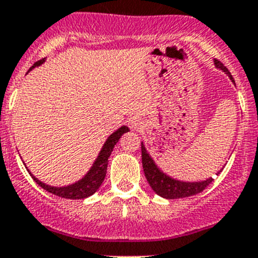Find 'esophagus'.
Segmentation results:
<instances>
[{
  "label": "esophagus",
  "mask_w": 258,
  "mask_h": 258,
  "mask_svg": "<svg viewBox=\"0 0 258 258\" xmlns=\"http://www.w3.org/2000/svg\"><path fill=\"white\" fill-rule=\"evenodd\" d=\"M128 124H130V127H131V130H134V131H138V130L142 128V122H140L139 118L130 119Z\"/></svg>",
  "instance_id": "34e87169"
}]
</instances>
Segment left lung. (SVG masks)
Listing matches in <instances>:
<instances>
[{
	"label": "left lung",
	"mask_w": 258,
	"mask_h": 258,
	"mask_svg": "<svg viewBox=\"0 0 258 258\" xmlns=\"http://www.w3.org/2000/svg\"><path fill=\"white\" fill-rule=\"evenodd\" d=\"M216 68L222 69L223 72L228 75L231 81L235 84L233 77L231 76L228 69L223 66L219 60H214ZM142 162H143V169H144V174L151 185L153 191L157 196L162 197L166 199H178V198H186V197L196 196L198 192H202L203 190L206 189L210 183L213 182V178H207L205 181H199V182H183V181H178L172 177L166 176L165 173L159 169V166L156 165L153 159L149 156L147 152L146 147L142 143Z\"/></svg>",
	"instance_id": "1"
}]
</instances>
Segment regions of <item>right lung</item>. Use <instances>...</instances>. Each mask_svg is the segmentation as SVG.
I'll return each mask as SVG.
<instances>
[{"instance_id":"add662e5","label":"right lung","mask_w":258,"mask_h":258,"mask_svg":"<svg viewBox=\"0 0 258 258\" xmlns=\"http://www.w3.org/2000/svg\"><path fill=\"white\" fill-rule=\"evenodd\" d=\"M43 62H44V59L36 61L35 64L30 68V71L35 68V67H39L40 64H43ZM127 131H130L128 127H127V125H122L120 128L116 130L115 133H112L111 135L107 138L105 144H103L102 149H101V152L98 153V157L96 159V161H94L93 166L90 168V170H89L85 176L80 179V181L72 183V185L62 186V187H56V186L45 185L44 182L39 181L36 177L32 176L31 173H30V170L29 173L31 174L34 181H35L40 187H43V189L47 190V191L51 192V194H55V196L61 197V198H67V199L88 198V197L93 196V194L99 189V186L102 185L103 179H105V176H106V170H107V162H109V157L110 155H111L112 149H114L116 143L119 142L120 136H122L124 133H127Z\"/></svg>"}]
</instances>
